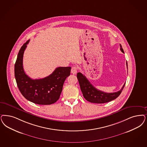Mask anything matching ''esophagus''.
<instances>
[{
  "instance_id": "1",
  "label": "esophagus",
  "mask_w": 147,
  "mask_h": 147,
  "mask_svg": "<svg viewBox=\"0 0 147 147\" xmlns=\"http://www.w3.org/2000/svg\"><path fill=\"white\" fill-rule=\"evenodd\" d=\"M77 71H78V67L76 66H73L71 67V74H76V73H77Z\"/></svg>"
}]
</instances>
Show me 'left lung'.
I'll return each mask as SVG.
<instances>
[{
  "instance_id": "1",
  "label": "left lung",
  "mask_w": 147,
  "mask_h": 147,
  "mask_svg": "<svg viewBox=\"0 0 147 147\" xmlns=\"http://www.w3.org/2000/svg\"><path fill=\"white\" fill-rule=\"evenodd\" d=\"M120 48L121 52L124 53L121 45H120ZM77 78L78 79L83 96L85 99L91 102L97 104L105 103L115 99L121 94L125 84V83L121 89L118 91L113 93H106L97 90L88 80L86 76L81 73L79 72L77 73Z\"/></svg>"
}]
</instances>
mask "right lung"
<instances>
[{
  "label": "right lung",
  "mask_w": 147,
  "mask_h": 147,
  "mask_svg": "<svg viewBox=\"0 0 147 147\" xmlns=\"http://www.w3.org/2000/svg\"><path fill=\"white\" fill-rule=\"evenodd\" d=\"M29 40L21 47L16 61L15 76L17 86L22 94L29 101L39 105H51L59 99L64 82L71 74V67H57L46 78L31 79L23 67V54Z\"/></svg>",
  "instance_id": "obj_1"
}]
</instances>
